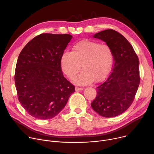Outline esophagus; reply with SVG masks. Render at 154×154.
Instances as JSON below:
<instances>
[{
    "instance_id": "1",
    "label": "esophagus",
    "mask_w": 154,
    "mask_h": 154,
    "mask_svg": "<svg viewBox=\"0 0 154 154\" xmlns=\"http://www.w3.org/2000/svg\"><path fill=\"white\" fill-rule=\"evenodd\" d=\"M83 88H80V87H75V91H82L83 90Z\"/></svg>"
}]
</instances>
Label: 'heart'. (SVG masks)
Wrapping results in <instances>:
<instances>
[{"mask_svg": "<svg viewBox=\"0 0 154 154\" xmlns=\"http://www.w3.org/2000/svg\"><path fill=\"white\" fill-rule=\"evenodd\" d=\"M113 63L110 47L105 43L83 40L75 44L72 51H64L61 57L62 71L70 79H75L77 85H84L102 81L109 73Z\"/></svg>", "mask_w": 154, "mask_h": 154, "instance_id": "1", "label": "heart"}]
</instances>
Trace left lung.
<instances>
[{
    "mask_svg": "<svg viewBox=\"0 0 154 154\" xmlns=\"http://www.w3.org/2000/svg\"><path fill=\"white\" fill-rule=\"evenodd\" d=\"M93 37L110 47L114 62L110 75L97 87L91 106L102 117H116L127 110L134 99L140 82L139 59L129 42L117 31L107 29Z\"/></svg>",
    "mask_w": 154,
    "mask_h": 154,
    "instance_id": "obj_1",
    "label": "left lung"
}]
</instances>
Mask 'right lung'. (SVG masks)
Masks as SVG:
<instances>
[{
    "label": "right lung",
    "mask_w": 154,
    "mask_h": 154,
    "mask_svg": "<svg viewBox=\"0 0 154 154\" xmlns=\"http://www.w3.org/2000/svg\"><path fill=\"white\" fill-rule=\"evenodd\" d=\"M72 38L67 34H41L29 41L19 55L15 74L18 98L33 117H54L75 91V87L64 77L60 64Z\"/></svg>",
    "instance_id": "add662e5"
}]
</instances>
